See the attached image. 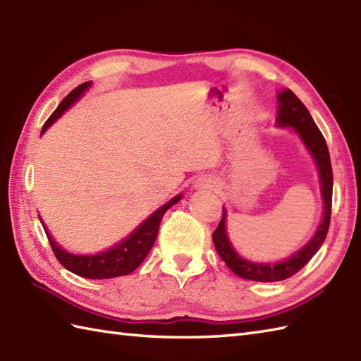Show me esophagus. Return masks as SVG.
I'll list each match as a JSON object with an SVG mask.
<instances>
[{
  "label": "esophagus",
  "instance_id": "esophagus-1",
  "mask_svg": "<svg viewBox=\"0 0 361 361\" xmlns=\"http://www.w3.org/2000/svg\"><path fill=\"white\" fill-rule=\"evenodd\" d=\"M195 186H198V188H214L212 181H200V183H197Z\"/></svg>",
  "mask_w": 361,
  "mask_h": 361
}]
</instances>
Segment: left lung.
I'll use <instances>...</instances> for the list:
<instances>
[{
  "mask_svg": "<svg viewBox=\"0 0 361 361\" xmlns=\"http://www.w3.org/2000/svg\"><path fill=\"white\" fill-rule=\"evenodd\" d=\"M279 113H278V126L279 127H293L295 132L301 136L305 147L312 153L313 159L317 161L318 173L321 180V194L324 200V214L321 225L317 229L315 235L312 240L305 245L302 250H299L296 255L291 257L281 260L276 264H256L240 257L233 248L231 242L228 239L226 225H225V209L221 216L220 224L216 231L212 233V242L216 247L219 256L228 265L229 270L240 276L243 279L257 281V282H276L288 279L296 274L302 267L309 264V260L317 255L321 245L326 240V235L331 225V214H332V188H334V175L331 157H329V149L323 133L319 132L315 121L310 116L309 110L305 105L299 101L298 96L291 90H282L278 94Z\"/></svg>",
  "mask_w": 361,
  "mask_h": 361,
  "instance_id": "left-lung-1",
  "label": "left lung"
}]
</instances>
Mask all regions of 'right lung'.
I'll list each match as a JSON object with an SVG mask.
<instances>
[{
	"mask_svg": "<svg viewBox=\"0 0 361 361\" xmlns=\"http://www.w3.org/2000/svg\"><path fill=\"white\" fill-rule=\"evenodd\" d=\"M90 85H91L90 82H85L78 88H74L71 93L68 94L62 102H60V105L48 118V121L44 122L42 133H44L49 126H52L54 122L62 116L65 110L70 109V106L78 101L83 91H85ZM180 198L181 195H176L171 202L166 203L164 206H161V208L153 212L152 216L144 221V224L137 226L126 240H122L119 245H116V247L99 252V255H93V256L71 255V252L60 248L59 245L52 240V237L49 235L48 231H46V229L44 233L48 235V240L54 255H56L59 262L62 264L66 270H70L71 273L88 279L118 278V276H126L128 273L135 271L136 268L141 265V262L145 259V256L149 255L153 243L157 240L159 224H161V219L164 216V212L175 203H178Z\"/></svg>",
	"mask_w": 361,
	"mask_h": 361,
	"instance_id": "add662e5",
	"label": "right lung"
}]
</instances>
